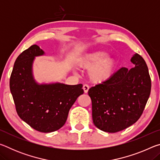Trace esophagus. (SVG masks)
I'll return each mask as SVG.
<instances>
[{"mask_svg": "<svg viewBox=\"0 0 160 160\" xmlns=\"http://www.w3.org/2000/svg\"><path fill=\"white\" fill-rule=\"evenodd\" d=\"M89 85H83V90H84V92H85V93H88V92L89 90Z\"/></svg>", "mask_w": 160, "mask_h": 160, "instance_id": "esophagus-1", "label": "esophagus"}]
</instances>
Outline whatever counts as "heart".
<instances>
[{"label":"heart","instance_id":"heart-1","mask_svg":"<svg viewBox=\"0 0 160 160\" xmlns=\"http://www.w3.org/2000/svg\"><path fill=\"white\" fill-rule=\"evenodd\" d=\"M107 55L103 51L88 54L80 59L78 66L82 68H92L91 79L97 82H103L112 76L117 66L115 58H108L104 60Z\"/></svg>","mask_w":160,"mask_h":160}]
</instances>
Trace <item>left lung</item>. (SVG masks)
Here are the masks:
<instances>
[{
  "label": "left lung",
  "instance_id": "1",
  "mask_svg": "<svg viewBox=\"0 0 160 160\" xmlns=\"http://www.w3.org/2000/svg\"><path fill=\"white\" fill-rule=\"evenodd\" d=\"M131 70L121 68L109 79L88 91L94 126L116 132L131 126L144 111L151 91V79L145 61L135 53Z\"/></svg>",
  "mask_w": 160,
  "mask_h": 160
}]
</instances>
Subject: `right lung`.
<instances>
[{
    "mask_svg": "<svg viewBox=\"0 0 160 160\" xmlns=\"http://www.w3.org/2000/svg\"><path fill=\"white\" fill-rule=\"evenodd\" d=\"M44 53L34 44L18 56L10 75V89L16 112L22 120L37 131L51 132L64 125L70 109L84 90L82 84L35 82L32 63L35 56Z\"/></svg>",
    "mask_w": 160,
    "mask_h": 160,
    "instance_id": "add662e5",
    "label": "right lung"
}]
</instances>
